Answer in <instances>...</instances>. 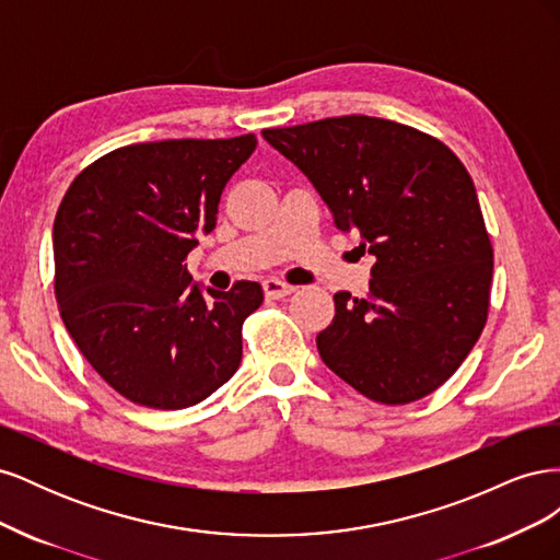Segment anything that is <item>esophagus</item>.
<instances>
[{"label":"esophagus","instance_id":"1","mask_svg":"<svg viewBox=\"0 0 560 560\" xmlns=\"http://www.w3.org/2000/svg\"><path fill=\"white\" fill-rule=\"evenodd\" d=\"M264 292L268 299H284L294 292V287L290 282L278 280V278H268V280H264Z\"/></svg>","mask_w":560,"mask_h":560}]
</instances>
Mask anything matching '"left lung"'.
Instances as JSON below:
<instances>
[{
    "label": "left lung",
    "mask_w": 560,
    "mask_h": 560,
    "mask_svg": "<svg viewBox=\"0 0 560 560\" xmlns=\"http://www.w3.org/2000/svg\"><path fill=\"white\" fill-rule=\"evenodd\" d=\"M264 138L299 165L334 226L376 257L366 296L334 294L317 350L378 404L442 387L486 327L493 243L463 161L428 132L376 116H336Z\"/></svg>",
    "instance_id": "8db88e82"
}]
</instances>
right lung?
Returning a JSON list of instances; mask_svg holds the SVG:
<instances>
[{
    "mask_svg": "<svg viewBox=\"0 0 560 560\" xmlns=\"http://www.w3.org/2000/svg\"><path fill=\"white\" fill-rule=\"evenodd\" d=\"M257 147L163 140L118 147L72 179L54 224V290L83 358L118 395L175 411L224 385L243 358L259 282L200 294L184 261L217 224L233 173Z\"/></svg>",
    "mask_w": 560,
    "mask_h": 560,
    "instance_id": "obj_1",
    "label": "right lung"
}]
</instances>
